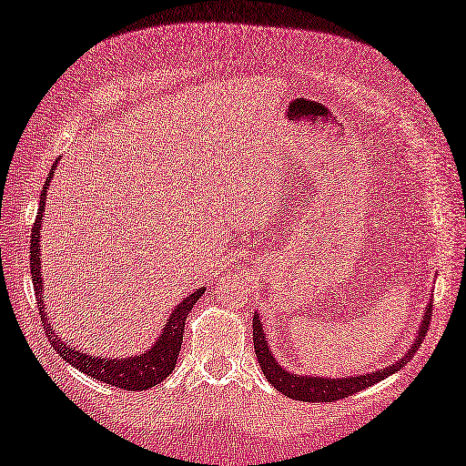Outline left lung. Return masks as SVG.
Here are the masks:
<instances>
[{"instance_id": "left-lung-1", "label": "left lung", "mask_w": 466, "mask_h": 466, "mask_svg": "<svg viewBox=\"0 0 466 466\" xmlns=\"http://www.w3.org/2000/svg\"><path fill=\"white\" fill-rule=\"evenodd\" d=\"M432 316V308L429 305L424 311V322L418 330L416 341L411 343V350L407 352L399 362H394L392 367L380 369V371L373 373H362L359 378H346V380H320V378H308V375H295L284 371L282 367L278 365L276 359H273L269 352V346L265 341L263 324H260L258 316L254 314L252 318V339H254V352H257V359L260 362V369H263L265 378L271 381V386L276 390L284 392L286 397L295 400H305V403H333V400L352 397V394L365 390V388L378 384V381L386 380L388 375H392L399 369H403L407 362L413 359V354L418 352L420 343H422L426 330H429Z\"/></svg>"}]
</instances>
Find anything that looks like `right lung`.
<instances>
[{
  "label": "right lung",
  "instance_id": "1",
  "mask_svg": "<svg viewBox=\"0 0 466 466\" xmlns=\"http://www.w3.org/2000/svg\"><path fill=\"white\" fill-rule=\"evenodd\" d=\"M55 167V165H53ZM53 176V171H50ZM50 176L46 184H44V193L40 197V208H37V216L34 222V228H31V254H29V265H31V278H34V289H35V301L37 309H40L42 327L46 330V337L50 346L56 350V354L63 356L69 365L80 369L82 373L91 375L93 380L106 381V384H112L116 388H123V390H146V388H152L167 378V375L174 371L177 354H180L182 348V337H184V324H187V316L193 309V305L199 301L203 290H195L193 295H188L184 301L177 305L171 314L169 322L165 324L163 335L158 337L155 348L148 350L146 354L139 356H129V359H95V356H86L78 352L76 348H69L67 343H63L59 337L55 335V330L50 329L48 318L44 314V284H42V269H40V225H42V214H44V199H46V188L50 184Z\"/></svg>",
  "mask_w": 466,
  "mask_h": 466
}]
</instances>
